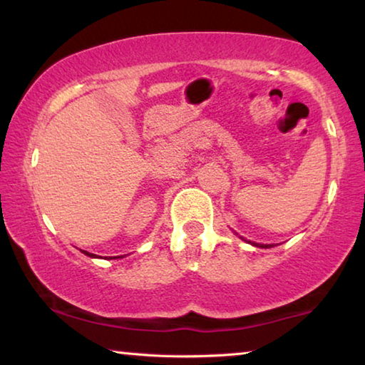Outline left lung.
I'll return each instance as SVG.
<instances>
[{"mask_svg": "<svg viewBox=\"0 0 365 365\" xmlns=\"http://www.w3.org/2000/svg\"><path fill=\"white\" fill-rule=\"evenodd\" d=\"M255 246H259V248H270L272 245H259V243H252Z\"/></svg>", "mask_w": 365, "mask_h": 365, "instance_id": "8db88e82", "label": "left lung"}]
</instances>
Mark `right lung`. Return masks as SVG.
<instances>
[{"mask_svg":"<svg viewBox=\"0 0 365 365\" xmlns=\"http://www.w3.org/2000/svg\"><path fill=\"white\" fill-rule=\"evenodd\" d=\"M83 252H85V255H86V256H90V257H96L95 255H91V252H86V251H83ZM117 257H119V256H117ZM110 259H113V257H110Z\"/></svg>","mask_w":365,"mask_h":365,"instance_id":"add662e5","label":"right lung"}]
</instances>
